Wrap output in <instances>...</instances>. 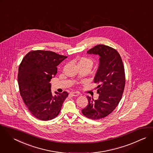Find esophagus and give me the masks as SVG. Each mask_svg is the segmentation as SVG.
I'll return each mask as SVG.
<instances>
[{
	"mask_svg": "<svg viewBox=\"0 0 153 153\" xmlns=\"http://www.w3.org/2000/svg\"><path fill=\"white\" fill-rule=\"evenodd\" d=\"M71 94L73 96H78L79 95V93L78 92H71Z\"/></svg>",
	"mask_w": 153,
	"mask_h": 153,
	"instance_id": "obj_1",
	"label": "esophagus"
}]
</instances>
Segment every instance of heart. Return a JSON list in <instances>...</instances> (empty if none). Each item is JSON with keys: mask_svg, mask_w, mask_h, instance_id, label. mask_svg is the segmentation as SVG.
<instances>
[{"mask_svg": "<svg viewBox=\"0 0 153 153\" xmlns=\"http://www.w3.org/2000/svg\"><path fill=\"white\" fill-rule=\"evenodd\" d=\"M93 64V62L91 59L88 57H82L79 60L78 62V65H82L87 66L90 67V68L92 67Z\"/></svg>", "mask_w": 153, "mask_h": 153, "instance_id": "obj_1", "label": "heart"}]
</instances>
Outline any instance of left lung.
I'll use <instances>...</instances> for the list:
<instances>
[{"instance_id": "left-lung-1", "label": "left lung", "mask_w": 153, "mask_h": 153, "mask_svg": "<svg viewBox=\"0 0 153 153\" xmlns=\"http://www.w3.org/2000/svg\"><path fill=\"white\" fill-rule=\"evenodd\" d=\"M99 55V65L94 82L98 84L97 100L87 96L88 105L82 109L87 117L98 120L110 114L120 102L125 86V73L121 58L115 49L105 45H97L87 52Z\"/></svg>"}]
</instances>
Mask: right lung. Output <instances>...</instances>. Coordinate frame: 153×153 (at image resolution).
Here are the masks:
<instances>
[{
    "mask_svg": "<svg viewBox=\"0 0 153 153\" xmlns=\"http://www.w3.org/2000/svg\"><path fill=\"white\" fill-rule=\"evenodd\" d=\"M67 56L50 51L28 53L20 65L18 83L20 95L32 114L43 121L56 117L68 96L51 90L50 80L57 72V66Z\"/></svg>",
    "mask_w": 153,
    "mask_h": 153,
    "instance_id": "right-lung-1",
    "label": "right lung"
}]
</instances>
